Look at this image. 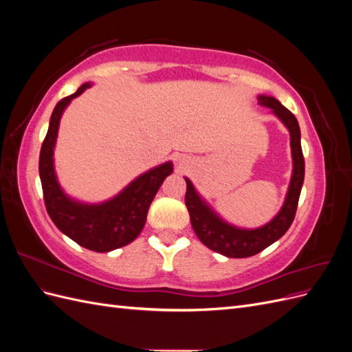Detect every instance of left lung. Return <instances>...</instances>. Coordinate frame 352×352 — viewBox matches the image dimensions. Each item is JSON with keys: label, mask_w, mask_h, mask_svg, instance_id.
I'll use <instances>...</instances> for the list:
<instances>
[{"label": "left lung", "mask_w": 352, "mask_h": 352, "mask_svg": "<svg viewBox=\"0 0 352 352\" xmlns=\"http://www.w3.org/2000/svg\"><path fill=\"white\" fill-rule=\"evenodd\" d=\"M258 104L269 107L279 117L289 129L291 133V148L294 158V173L291 177V185L285 204L279 214L276 216L267 225L260 229H238L223 221L214 211L208 208L204 201L199 198L190 180H186L185 204L189 211L190 225L194 228L198 239L210 250L220 252L230 258H245L261 252L269 245L282 238L286 230L291 228L295 219V212L300 199L301 188L304 184L305 163L301 148V132L296 117L286 107L273 97L260 95Z\"/></svg>", "instance_id": "8db88e82"}]
</instances>
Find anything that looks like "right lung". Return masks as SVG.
Segmentation results:
<instances>
[{
  "mask_svg": "<svg viewBox=\"0 0 352 352\" xmlns=\"http://www.w3.org/2000/svg\"><path fill=\"white\" fill-rule=\"evenodd\" d=\"M89 87V83H83L76 92L57 102L41 146L39 177L45 208L54 225L80 247L95 252H109L124 247L140 235L145 226L148 208L164 179L172 175L173 166L166 163L150 170L104 204H80L63 194L52 166L58 124L67 104Z\"/></svg>",
  "mask_w": 352,
  "mask_h": 352,
  "instance_id": "add662e5",
  "label": "right lung"
}]
</instances>
